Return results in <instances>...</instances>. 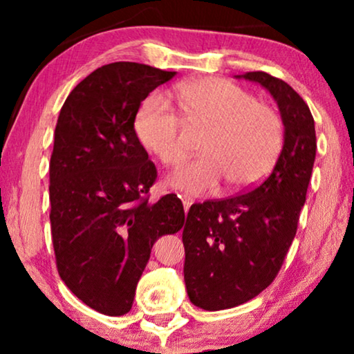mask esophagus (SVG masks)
Returning a JSON list of instances; mask_svg holds the SVG:
<instances>
[{"instance_id": "34e87169", "label": "esophagus", "mask_w": 354, "mask_h": 354, "mask_svg": "<svg viewBox=\"0 0 354 354\" xmlns=\"http://www.w3.org/2000/svg\"><path fill=\"white\" fill-rule=\"evenodd\" d=\"M178 198H180L182 203H183V209H185V212H188L190 206L193 205V198H190L188 195H178Z\"/></svg>"}]
</instances>
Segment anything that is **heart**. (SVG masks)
<instances>
[{
  "instance_id": "obj_1",
  "label": "heart",
  "mask_w": 354,
  "mask_h": 354,
  "mask_svg": "<svg viewBox=\"0 0 354 354\" xmlns=\"http://www.w3.org/2000/svg\"><path fill=\"white\" fill-rule=\"evenodd\" d=\"M183 114L211 124L203 140V154L171 177V183L203 195L221 187L224 177L234 188L258 183L277 161L283 145L279 114L258 103L250 91L217 77L187 82L176 90ZM135 132L164 166H178L187 158L183 120L169 98L148 96L135 115Z\"/></svg>"
}]
</instances>
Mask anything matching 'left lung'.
Segmentation results:
<instances>
[{
  "mask_svg": "<svg viewBox=\"0 0 354 354\" xmlns=\"http://www.w3.org/2000/svg\"><path fill=\"white\" fill-rule=\"evenodd\" d=\"M236 77L258 82L277 101L283 148L259 185L188 211L183 279L190 301L206 311L239 306L274 282L297 235L316 159L314 119L301 96L266 72Z\"/></svg>",
  "mask_w": 354,
  "mask_h": 354,
  "instance_id": "left-lung-1",
  "label": "left lung"
}]
</instances>
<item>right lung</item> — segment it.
Returning a JSON list of instances; mask_svg holds the SVG:
<instances>
[{
  "label": "right lung",
  "mask_w": 354,
  "mask_h": 354,
  "mask_svg": "<svg viewBox=\"0 0 354 354\" xmlns=\"http://www.w3.org/2000/svg\"><path fill=\"white\" fill-rule=\"evenodd\" d=\"M176 72L113 62L85 77L62 104L50 161L51 236L67 288L106 316L132 308L164 234L183 227L177 195L149 203L158 171L133 122L140 104Z\"/></svg>",
  "instance_id": "add662e5"
}]
</instances>
